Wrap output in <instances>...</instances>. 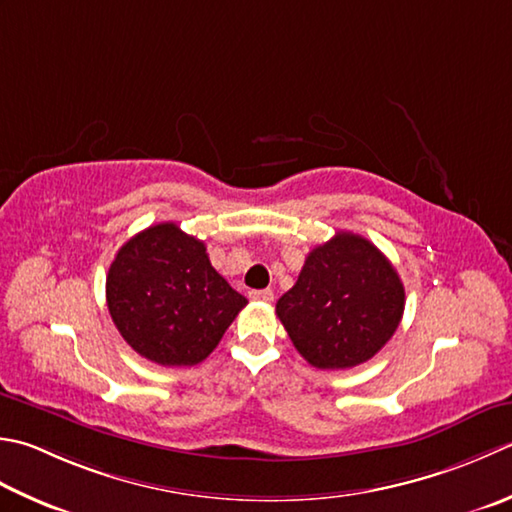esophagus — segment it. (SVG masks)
<instances>
[{
	"instance_id": "esophagus-1",
	"label": "esophagus",
	"mask_w": 512,
	"mask_h": 512,
	"mask_svg": "<svg viewBox=\"0 0 512 512\" xmlns=\"http://www.w3.org/2000/svg\"><path fill=\"white\" fill-rule=\"evenodd\" d=\"M250 299H257V302H273V290H250Z\"/></svg>"
}]
</instances>
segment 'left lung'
Wrapping results in <instances>:
<instances>
[{"mask_svg": "<svg viewBox=\"0 0 512 512\" xmlns=\"http://www.w3.org/2000/svg\"><path fill=\"white\" fill-rule=\"evenodd\" d=\"M404 299L402 279L382 250L342 230L310 250L275 313L310 366L344 370L386 346L402 322Z\"/></svg>", "mask_w": 512, "mask_h": 512, "instance_id": "left-lung-1", "label": "left lung"}]
</instances>
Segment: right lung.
Listing matches in <instances>:
<instances>
[{
    "mask_svg": "<svg viewBox=\"0 0 512 512\" xmlns=\"http://www.w3.org/2000/svg\"><path fill=\"white\" fill-rule=\"evenodd\" d=\"M106 304L135 353L159 366H195L217 348L248 299L213 268L204 242L164 222L117 250Z\"/></svg>",
    "mask_w": 512,
    "mask_h": 512,
    "instance_id": "1",
    "label": "right lung"
}]
</instances>
